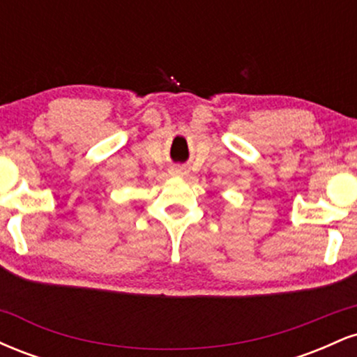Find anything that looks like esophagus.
<instances>
[{"label": "esophagus", "instance_id": "34e87169", "mask_svg": "<svg viewBox=\"0 0 357 357\" xmlns=\"http://www.w3.org/2000/svg\"><path fill=\"white\" fill-rule=\"evenodd\" d=\"M173 174H184V171H183V167H173Z\"/></svg>", "mask_w": 357, "mask_h": 357}]
</instances>
